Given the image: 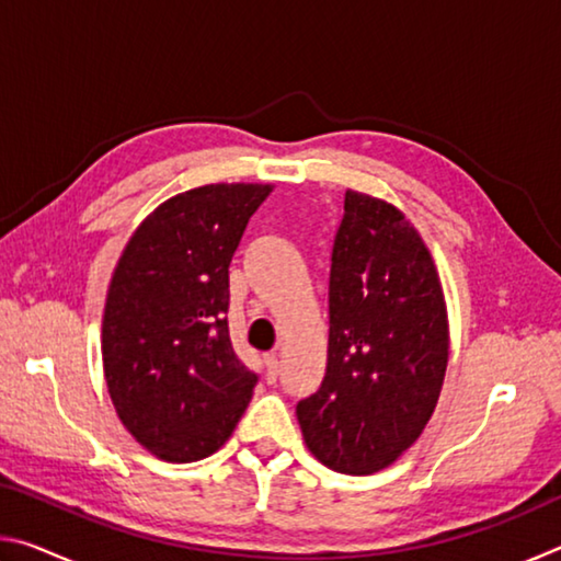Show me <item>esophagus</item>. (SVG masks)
Masks as SVG:
<instances>
[{"label": "esophagus", "mask_w": 561, "mask_h": 561, "mask_svg": "<svg viewBox=\"0 0 561 561\" xmlns=\"http://www.w3.org/2000/svg\"><path fill=\"white\" fill-rule=\"evenodd\" d=\"M264 366H267V381H277L279 376V356L277 354H267L264 356Z\"/></svg>", "instance_id": "esophagus-1"}]
</instances>
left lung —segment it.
I'll use <instances>...</instances> for the list:
<instances>
[{
	"mask_svg": "<svg viewBox=\"0 0 561 561\" xmlns=\"http://www.w3.org/2000/svg\"><path fill=\"white\" fill-rule=\"evenodd\" d=\"M448 368V311L428 247L398 207L346 190L329 274V354L297 405L327 468L371 474L417 440Z\"/></svg>",
	"mask_w": 561,
	"mask_h": 561,
	"instance_id": "8db88e82",
	"label": "left lung"
}]
</instances>
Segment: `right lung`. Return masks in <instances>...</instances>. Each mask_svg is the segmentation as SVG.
Segmentation results:
<instances>
[{"label": "right lung", "instance_id": "obj_1", "mask_svg": "<svg viewBox=\"0 0 561 561\" xmlns=\"http://www.w3.org/2000/svg\"><path fill=\"white\" fill-rule=\"evenodd\" d=\"M272 185L217 183L150 213L113 270L103 309V374L113 408L168 462L220 450L257 374L237 358L227 307L230 262Z\"/></svg>", "mask_w": 561, "mask_h": 561}]
</instances>
